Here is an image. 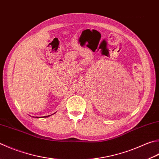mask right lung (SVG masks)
Masks as SVG:
<instances>
[{
	"instance_id": "add662e5",
	"label": "right lung",
	"mask_w": 159,
	"mask_h": 159,
	"mask_svg": "<svg viewBox=\"0 0 159 159\" xmlns=\"http://www.w3.org/2000/svg\"><path fill=\"white\" fill-rule=\"evenodd\" d=\"M53 114H55V113H53ZM51 115H49V116H43V117H39V118H48V117H49V116H50ZM33 118H39L38 117H34V116H32Z\"/></svg>"
}]
</instances>
